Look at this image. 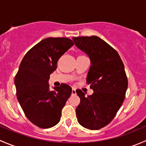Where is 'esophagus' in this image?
Wrapping results in <instances>:
<instances>
[{"instance_id": "obj_1", "label": "esophagus", "mask_w": 146, "mask_h": 146, "mask_svg": "<svg viewBox=\"0 0 146 146\" xmlns=\"http://www.w3.org/2000/svg\"><path fill=\"white\" fill-rule=\"evenodd\" d=\"M76 88H72V95H76Z\"/></svg>"}]
</instances>
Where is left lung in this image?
I'll use <instances>...</instances> for the list:
<instances>
[{
    "label": "left lung",
    "instance_id": "left-lung-1",
    "mask_svg": "<svg viewBox=\"0 0 146 146\" xmlns=\"http://www.w3.org/2000/svg\"><path fill=\"white\" fill-rule=\"evenodd\" d=\"M73 40L90 57L87 82L94 91L85 96L81 90H76L80 99L76 117L83 127L98 130L112 121L124 100L128 88L124 66L117 51L98 36H78Z\"/></svg>",
    "mask_w": 146,
    "mask_h": 146
}]
</instances>
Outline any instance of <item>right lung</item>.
I'll list each match as a JSON object with an SVG mask.
<instances>
[{
	"mask_svg": "<svg viewBox=\"0 0 146 146\" xmlns=\"http://www.w3.org/2000/svg\"><path fill=\"white\" fill-rule=\"evenodd\" d=\"M73 44L68 38H46L29 49L20 63L15 77L17 100L27 118L38 127L56 125L71 95L67 84L50 90L48 79L60 57Z\"/></svg>",
	"mask_w": 146,
	"mask_h": 146,
	"instance_id": "1",
	"label": "right lung"
}]
</instances>
